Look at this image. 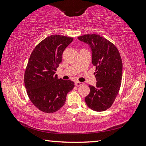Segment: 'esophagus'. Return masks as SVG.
<instances>
[{"mask_svg":"<svg viewBox=\"0 0 146 146\" xmlns=\"http://www.w3.org/2000/svg\"><path fill=\"white\" fill-rule=\"evenodd\" d=\"M82 84H83L82 82H78V81H76V82H75V86H80L82 85Z\"/></svg>","mask_w":146,"mask_h":146,"instance_id":"obj_1","label":"esophagus"}]
</instances>
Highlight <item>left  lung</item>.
I'll return each mask as SVG.
<instances>
[{
  "instance_id": "obj_1",
  "label": "left lung",
  "mask_w": 146,
  "mask_h": 146,
  "mask_svg": "<svg viewBox=\"0 0 146 146\" xmlns=\"http://www.w3.org/2000/svg\"><path fill=\"white\" fill-rule=\"evenodd\" d=\"M88 44L92 52V64L96 67L97 82L89 85L90 93L86 97V104L96 111H104L114 102L119 91L122 76V62L114 44L98 35L88 34L78 36Z\"/></svg>"
}]
</instances>
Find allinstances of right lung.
<instances>
[{
	"instance_id": "add662e5",
	"label": "right lung",
	"mask_w": 146,
	"mask_h": 146,
	"mask_svg": "<svg viewBox=\"0 0 146 146\" xmlns=\"http://www.w3.org/2000/svg\"><path fill=\"white\" fill-rule=\"evenodd\" d=\"M73 40L66 36L51 35L31 54L24 73V84L29 99L41 111L52 113L60 110L75 86L73 81L58 79L55 75L63 51Z\"/></svg>"
}]
</instances>
